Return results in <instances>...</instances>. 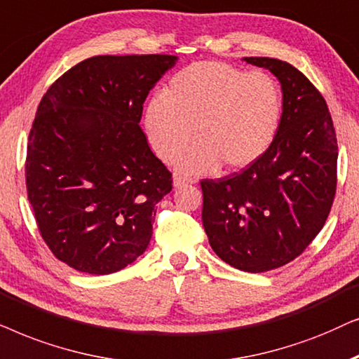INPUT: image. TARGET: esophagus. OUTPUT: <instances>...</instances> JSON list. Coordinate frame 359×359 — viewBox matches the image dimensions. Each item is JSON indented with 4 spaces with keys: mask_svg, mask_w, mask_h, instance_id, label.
<instances>
[{
    "mask_svg": "<svg viewBox=\"0 0 359 359\" xmlns=\"http://www.w3.org/2000/svg\"><path fill=\"white\" fill-rule=\"evenodd\" d=\"M194 184L192 179H187V177H182V175H174V187L179 189V187H185V185H190Z\"/></svg>",
    "mask_w": 359,
    "mask_h": 359,
    "instance_id": "esophagus-1",
    "label": "esophagus"
}]
</instances>
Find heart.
I'll return each mask as SVG.
<instances>
[{
	"label": "heart",
	"mask_w": 359,
	"mask_h": 359,
	"mask_svg": "<svg viewBox=\"0 0 359 359\" xmlns=\"http://www.w3.org/2000/svg\"><path fill=\"white\" fill-rule=\"evenodd\" d=\"M283 118V90L267 72L224 62H197L179 70L142 113L147 141L182 174L202 175L224 165L240 170L269 149Z\"/></svg>",
	"instance_id": "heart-1"
}]
</instances>
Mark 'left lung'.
Returning a JSON list of instances; mask_svg holds the SVG:
<instances>
[{"label": "left lung", "mask_w": 359, "mask_h": 359, "mask_svg": "<svg viewBox=\"0 0 359 359\" xmlns=\"http://www.w3.org/2000/svg\"><path fill=\"white\" fill-rule=\"evenodd\" d=\"M283 90L269 149L241 172L202 180V222L219 259L246 272L294 261L323 228L337 190L338 147L328 107L302 72L269 57H243Z\"/></svg>", "instance_id": "left-lung-1"}]
</instances>
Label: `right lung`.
I'll list each match as a JSON object with an SVG mask.
<instances>
[{
  "label": "right lung",
  "mask_w": 359,
  "mask_h": 359,
  "mask_svg": "<svg viewBox=\"0 0 359 359\" xmlns=\"http://www.w3.org/2000/svg\"><path fill=\"white\" fill-rule=\"evenodd\" d=\"M177 55H95L57 79L37 107L26 185L57 259L111 274L149 246L156 205L172 190L140 121Z\"/></svg>",
  "instance_id": "1"
}]
</instances>
